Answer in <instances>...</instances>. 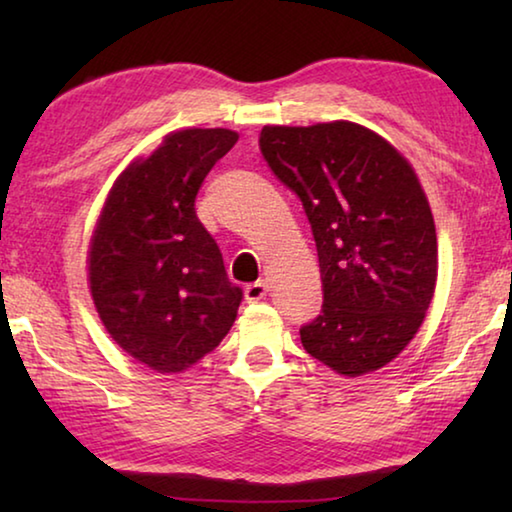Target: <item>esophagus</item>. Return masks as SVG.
I'll return each instance as SVG.
<instances>
[{
	"instance_id": "obj_1",
	"label": "esophagus",
	"mask_w": 512,
	"mask_h": 512,
	"mask_svg": "<svg viewBox=\"0 0 512 512\" xmlns=\"http://www.w3.org/2000/svg\"><path fill=\"white\" fill-rule=\"evenodd\" d=\"M266 291H268V284L264 280H257L253 284H248V287H246V300L248 302H259V300L266 296Z\"/></svg>"
}]
</instances>
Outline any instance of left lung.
I'll return each instance as SVG.
<instances>
[{"instance_id":"obj_1","label":"left lung","mask_w":512,"mask_h":512,"mask_svg":"<svg viewBox=\"0 0 512 512\" xmlns=\"http://www.w3.org/2000/svg\"><path fill=\"white\" fill-rule=\"evenodd\" d=\"M259 149L314 232L323 311L300 327L311 357L345 377L393 361L438 277L431 207L404 155L352 121L264 126Z\"/></svg>"}]
</instances>
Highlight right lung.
<instances>
[{
    "instance_id": "1",
    "label": "right lung",
    "mask_w": 512,
    "mask_h": 512,
    "mask_svg": "<svg viewBox=\"0 0 512 512\" xmlns=\"http://www.w3.org/2000/svg\"><path fill=\"white\" fill-rule=\"evenodd\" d=\"M239 135L187 128L115 180L90 241V291L121 350L183 372L223 341L244 298L196 216V194Z\"/></svg>"
}]
</instances>
